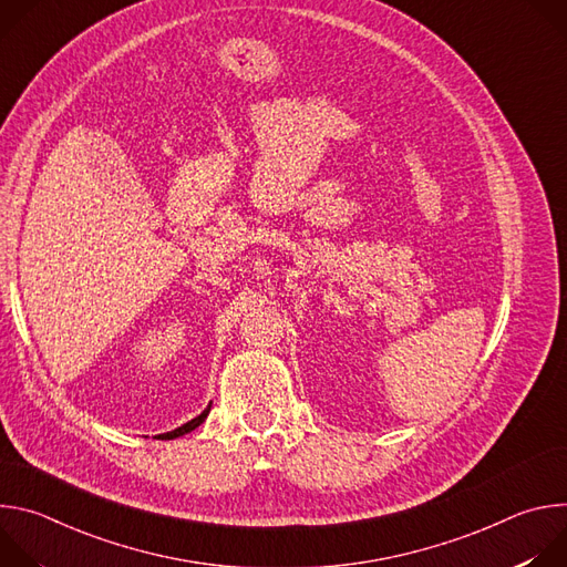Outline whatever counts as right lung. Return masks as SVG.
Returning a JSON list of instances; mask_svg holds the SVG:
<instances>
[{"instance_id": "1", "label": "right lung", "mask_w": 567, "mask_h": 567, "mask_svg": "<svg viewBox=\"0 0 567 567\" xmlns=\"http://www.w3.org/2000/svg\"><path fill=\"white\" fill-rule=\"evenodd\" d=\"M208 413H210V403H208V406L204 409V413H202V415H197L195 420L186 422L184 426H179V429H175V431H171V433H164V435H156V440H175V437H182V435H186V433L195 431V429H197L199 424H204V420L208 417Z\"/></svg>"}]
</instances>
